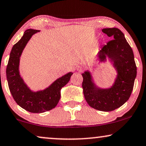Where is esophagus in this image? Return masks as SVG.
<instances>
[{
    "mask_svg": "<svg viewBox=\"0 0 146 146\" xmlns=\"http://www.w3.org/2000/svg\"><path fill=\"white\" fill-rule=\"evenodd\" d=\"M83 69H84V68L82 66H78V67L77 68V70L78 71H82Z\"/></svg>",
    "mask_w": 146,
    "mask_h": 146,
    "instance_id": "34e87169",
    "label": "esophagus"
}]
</instances>
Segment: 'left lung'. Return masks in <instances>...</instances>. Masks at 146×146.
<instances>
[{
    "instance_id": "1",
    "label": "left lung",
    "mask_w": 146,
    "mask_h": 146,
    "mask_svg": "<svg viewBox=\"0 0 146 146\" xmlns=\"http://www.w3.org/2000/svg\"><path fill=\"white\" fill-rule=\"evenodd\" d=\"M113 40L102 46L98 53L100 62L108 58L117 72L114 83L108 88H101L94 82L90 72L85 71L82 88L84 98L89 106L100 111H110L118 108L128 100L134 85L137 68L133 50L124 35L117 28L102 29Z\"/></svg>"
}]
</instances>
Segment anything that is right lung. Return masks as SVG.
Instances as JSON below:
<instances>
[{
    "mask_svg": "<svg viewBox=\"0 0 146 146\" xmlns=\"http://www.w3.org/2000/svg\"><path fill=\"white\" fill-rule=\"evenodd\" d=\"M39 31L28 29L21 39L13 46L7 67V78L9 90L18 105L32 113H43L54 108L60 98V90L68 82L72 72L58 78L43 90L32 91L20 75V58L32 36Z\"/></svg>",
    "mask_w": 146,
    "mask_h": 146,
    "instance_id": "obj_1",
    "label": "right lung"
}]
</instances>
